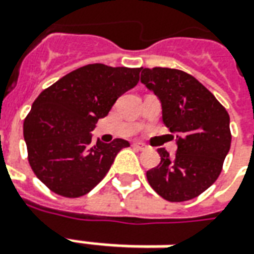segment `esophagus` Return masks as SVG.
I'll return each mask as SVG.
<instances>
[{
	"mask_svg": "<svg viewBox=\"0 0 254 254\" xmlns=\"http://www.w3.org/2000/svg\"><path fill=\"white\" fill-rule=\"evenodd\" d=\"M132 146H133V147L136 150H139V151H143V150H146V146H144L143 143H139V141H136V143H133Z\"/></svg>",
	"mask_w": 254,
	"mask_h": 254,
	"instance_id": "1",
	"label": "esophagus"
}]
</instances>
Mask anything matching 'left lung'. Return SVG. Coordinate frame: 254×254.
<instances>
[{"mask_svg": "<svg viewBox=\"0 0 254 254\" xmlns=\"http://www.w3.org/2000/svg\"><path fill=\"white\" fill-rule=\"evenodd\" d=\"M141 83L161 101L163 121L177 133L178 150L147 171L150 186L168 201L197 197L220 177L231 147L229 115L196 77L171 68H141Z\"/></svg>", "mask_w": 254, "mask_h": 254, "instance_id": "left-lung-1", "label": "left lung"}]
</instances>
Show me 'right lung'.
<instances>
[{
	"mask_svg": "<svg viewBox=\"0 0 254 254\" xmlns=\"http://www.w3.org/2000/svg\"><path fill=\"white\" fill-rule=\"evenodd\" d=\"M141 68L90 64L57 80L34 100L23 122L27 160L34 175L64 197L89 193L111 168L124 139L91 143L97 121L139 82Z\"/></svg>",
	"mask_w": 254,
	"mask_h": 254,
	"instance_id": "add662e5",
	"label": "right lung"
}]
</instances>
